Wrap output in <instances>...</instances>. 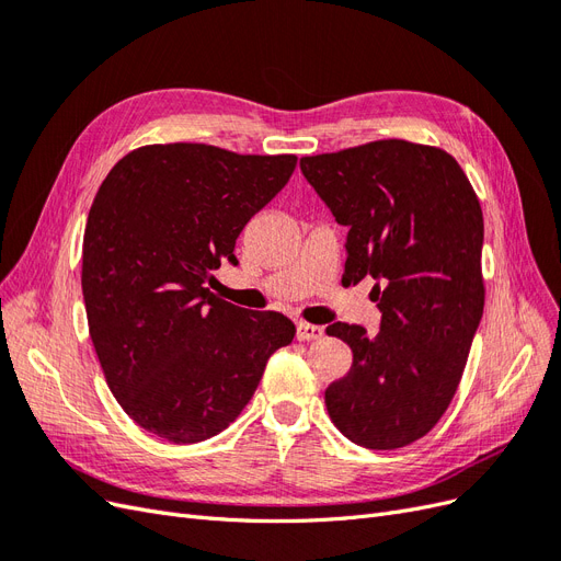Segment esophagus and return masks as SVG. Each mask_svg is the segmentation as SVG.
I'll list each match as a JSON object with an SVG mask.
<instances>
[{
	"label": "esophagus",
	"mask_w": 561,
	"mask_h": 561,
	"mask_svg": "<svg viewBox=\"0 0 561 561\" xmlns=\"http://www.w3.org/2000/svg\"><path fill=\"white\" fill-rule=\"evenodd\" d=\"M322 330L320 325H311V322H299L297 325V339L299 342H316V339L322 336Z\"/></svg>",
	"instance_id": "34e87169"
}]
</instances>
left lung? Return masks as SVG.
I'll return each mask as SVG.
<instances>
[{
	"label": "left lung",
	"instance_id": "left-lung-1",
	"mask_svg": "<svg viewBox=\"0 0 561 561\" xmlns=\"http://www.w3.org/2000/svg\"><path fill=\"white\" fill-rule=\"evenodd\" d=\"M304 178L348 227L344 283L375 278L381 328L332 322L353 351L328 386L334 426L367 449L416 443L447 412L484 309V219L445 149L377 140L304 157Z\"/></svg>",
	"mask_w": 561,
	"mask_h": 561
}]
</instances>
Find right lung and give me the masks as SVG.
I'll return each mask as SVG.
<instances>
[{
  "label": "right lung",
  "mask_w": 561,
  "mask_h": 561,
  "mask_svg": "<svg viewBox=\"0 0 561 561\" xmlns=\"http://www.w3.org/2000/svg\"><path fill=\"white\" fill-rule=\"evenodd\" d=\"M295 154L173 142L133 149L100 184L83 231L81 290L107 386L168 443L194 445L243 412L290 318L248 311L206 283L290 180Z\"/></svg>",
  "instance_id": "right-lung-1"
}]
</instances>
